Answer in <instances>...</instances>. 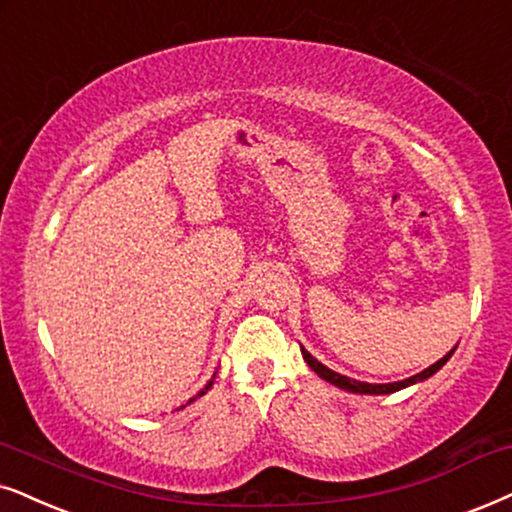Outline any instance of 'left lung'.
Wrapping results in <instances>:
<instances>
[{
	"instance_id": "1",
	"label": "left lung",
	"mask_w": 512,
	"mask_h": 512,
	"mask_svg": "<svg viewBox=\"0 0 512 512\" xmlns=\"http://www.w3.org/2000/svg\"><path fill=\"white\" fill-rule=\"evenodd\" d=\"M456 347H458V345H456ZM456 347L451 349V352H446L442 359L435 361V364L425 368V371H420V373H416V375H411V378H406V380H397V383H383V385H373V383H361V380L347 378V375H342V373H335V371H331V368H328V366H323L319 359H314L312 354H309L307 349H304V347L300 345L304 361H307L309 368H312V371H314L316 375H319V378H323V380H326V383H331V385H335V387H340V390H345V392H354V394H392V392H399V390H404V387H411V385H416V383H423V380L432 378V375H435V373L439 371V368H442V366L446 364V361L451 359V354L456 352Z\"/></svg>"
}]
</instances>
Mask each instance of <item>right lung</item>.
I'll use <instances>...</instances> for the list:
<instances>
[{"label":"right lung","instance_id":"1","mask_svg":"<svg viewBox=\"0 0 512 512\" xmlns=\"http://www.w3.org/2000/svg\"><path fill=\"white\" fill-rule=\"evenodd\" d=\"M215 375H217V373H215ZM215 375H212V380H210V383H208V385H205V387H203V390H200V392L196 394V397H193V399H189V401H186V404H191V401H196L198 397H203V394H205V392H208V390H210V387H212V383H215ZM181 409H184V406H181Z\"/></svg>","mask_w":512,"mask_h":512}]
</instances>
